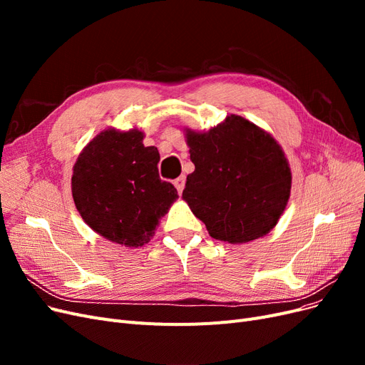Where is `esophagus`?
Segmentation results:
<instances>
[{
	"instance_id": "esophagus-1",
	"label": "esophagus",
	"mask_w": 365,
	"mask_h": 365,
	"mask_svg": "<svg viewBox=\"0 0 365 365\" xmlns=\"http://www.w3.org/2000/svg\"><path fill=\"white\" fill-rule=\"evenodd\" d=\"M173 184H175V187H176V190H178V193H182L184 185H185V176L182 175V176H180V178H176V180L173 181Z\"/></svg>"
}]
</instances>
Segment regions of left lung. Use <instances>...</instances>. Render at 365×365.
Segmentation results:
<instances>
[{"instance_id": "left-lung-1", "label": "left lung", "mask_w": 365, "mask_h": 365, "mask_svg": "<svg viewBox=\"0 0 365 365\" xmlns=\"http://www.w3.org/2000/svg\"><path fill=\"white\" fill-rule=\"evenodd\" d=\"M195 172L182 200L208 235L247 244L277 225L289 201L292 175L275 138L240 115H227L207 132L185 128Z\"/></svg>"}]
</instances>
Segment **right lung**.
Returning <instances> with one entry per match:
<instances>
[{"mask_svg":"<svg viewBox=\"0 0 365 365\" xmlns=\"http://www.w3.org/2000/svg\"><path fill=\"white\" fill-rule=\"evenodd\" d=\"M143 138L137 128L102 130L82 149L71 176L73 200L85 224L129 248L148 244L178 200L175 187L158 175V149L146 148Z\"/></svg>","mask_w":365,"mask_h":365,"instance_id":"1","label":"right lung"}]
</instances>
